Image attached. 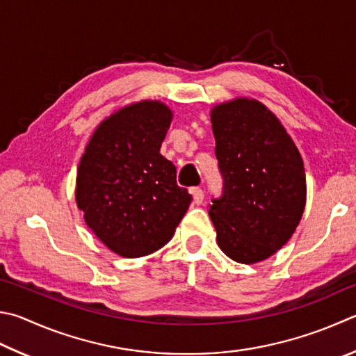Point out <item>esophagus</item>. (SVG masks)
<instances>
[{"label":"esophagus","mask_w":356,"mask_h":356,"mask_svg":"<svg viewBox=\"0 0 356 356\" xmlns=\"http://www.w3.org/2000/svg\"><path fill=\"white\" fill-rule=\"evenodd\" d=\"M191 195H193V200H195V204H197V205L202 204V200H204V190L202 188H193Z\"/></svg>","instance_id":"obj_1"}]
</instances>
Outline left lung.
<instances>
[{"mask_svg":"<svg viewBox=\"0 0 356 356\" xmlns=\"http://www.w3.org/2000/svg\"><path fill=\"white\" fill-rule=\"evenodd\" d=\"M224 179L209 215L216 243L234 261L274 255L299 225L307 204L303 160L285 126L255 98L238 96L210 111Z\"/></svg>","mask_w":356,"mask_h":356,"instance_id":"8db88e82","label":"left lung"}]
</instances>
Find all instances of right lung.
Returning a JSON list of instances; mask_svg holds the SVG:
<instances>
[{"instance_id":"obj_1","label":"right lung","mask_w":356,"mask_h":356,"mask_svg":"<svg viewBox=\"0 0 356 356\" xmlns=\"http://www.w3.org/2000/svg\"><path fill=\"white\" fill-rule=\"evenodd\" d=\"M172 111L159 99L116 108L90 137L76 174L74 197L86 224L113 254L138 258L171 240L191 195L160 154Z\"/></svg>"}]
</instances>
